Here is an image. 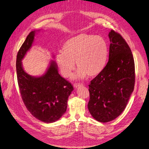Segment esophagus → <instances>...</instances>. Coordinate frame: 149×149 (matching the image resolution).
I'll use <instances>...</instances> for the list:
<instances>
[{
  "label": "esophagus",
  "mask_w": 149,
  "mask_h": 149,
  "mask_svg": "<svg viewBox=\"0 0 149 149\" xmlns=\"http://www.w3.org/2000/svg\"><path fill=\"white\" fill-rule=\"evenodd\" d=\"M81 86V84H79V83H74V85H73V86H74V88H77L80 87Z\"/></svg>",
  "instance_id": "1"
}]
</instances>
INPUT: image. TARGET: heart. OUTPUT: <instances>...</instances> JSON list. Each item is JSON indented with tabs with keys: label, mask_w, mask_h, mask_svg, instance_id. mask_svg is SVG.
I'll return each instance as SVG.
<instances>
[{
	"label": "heart",
	"mask_w": 149,
	"mask_h": 149,
	"mask_svg": "<svg viewBox=\"0 0 149 149\" xmlns=\"http://www.w3.org/2000/svg\"><path fill=\"white\" fill-rule=\"evenodd\" d=\"M108 57V46L105 39L99 35L82 33L68 40L63 52L56 55L61 74L70 76L76 66H79L76 79H83L88 74L95 76L104 68Z\"/></svg>",
	"instance_id": "b5f03b06"
}]
</instances>
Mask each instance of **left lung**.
<instances>
[{
  "label": "left lung",
  "mask_w": 149,
  "mask_h": 149,
  "mask_svg": "<svg viewBox=\"0 0 149 149\" xmlns=\"http://www.w3.org/2000/svg\"><path fill=\"white\" fill-rule=\"evenodd\" d=\"M109 38V61L89 85L88 109L101 123L114 120L124 111L135 83L134 60L130 47L113 30Z\"/></svg>",
  "instance_id": "8db88e82"
}]
</instances>
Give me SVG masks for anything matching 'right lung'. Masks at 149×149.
Segmentation results:
<instances>
[{"label": "right lung", "instance_id": "right-lung-1", "mask_svg": "<svg viewBox=\"0 0 149 149\" xmlns=\"http://www.w3.org/2000/svg\"><path fill=\"white\" fill-rule=\"evenodd\" d=\"M35 33V30L31 31L17 53V81L26 109L37 119L52 123L65 113L68 99L73 87L58 73L55 61L52 60L45 73L38 77L31 76L24 71L22 60L32 46Z\"/></svg>", "mask_w": 149, "mask_h": 149}]
</instances>
